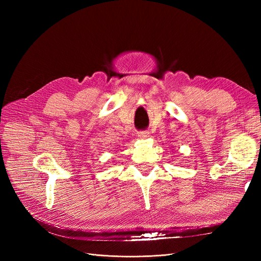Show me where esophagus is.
I'll return each mask as SVG.
<instances>
[{
  "instance_id": "1",
  "label": "esophagus",
  "mask_w": 261,
  "mask_h": 261,
  "mask_svg": "<svg viewBox=\"0 0 261 261\" xmlns=\"http://www.w3.org/2000/svg\"><path fill=\"white\" fill-rule=\"evenodd\" d=\"M138 137L139 138H147V137H149V133L146 130L138 132Z\"/></svg>"
}]
</instances>
